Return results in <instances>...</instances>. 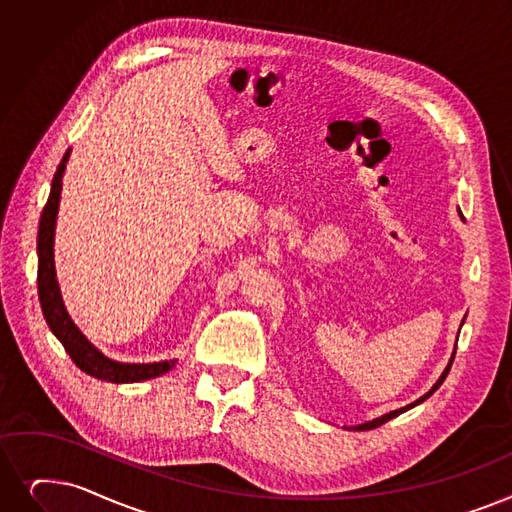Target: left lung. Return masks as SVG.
<instances>
[{"label":"left lung","mask_w":512,"mask_h":512,"mask_svg":"<svg viewBox=\"0 0 512 512\" xmlns=\"http://www.w3.org/2000/svg\"><path fill=\"white\" fill-rule=\"evenodd\" d=\"M458 215L462 217V213L458 211ZM462 324H464V320H462ZM454 355H456V347H454V353H452V358H450V362H448V366H446V370L441 372V376L437 379V383L422 395V397H418L416 402H412V404H408V406H404V408H399V410H393V412H389V414H383V416H379V418H372V420H366V422H362V425H353V427H345L347 431H370V429H376V427H381V425H385L387 420H391V418H395V416H399V414H404L406 410H410V408H414V406H418V404H422L425 402V399H429L439 387H441V383L446 381V376H448V372H450V368H452V362H454Z\"/></svg>","instance_id":"1"}]
</instances>
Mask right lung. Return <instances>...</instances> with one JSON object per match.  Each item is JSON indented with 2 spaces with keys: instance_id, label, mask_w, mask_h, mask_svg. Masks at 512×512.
I'll return each instance as SVG.
<instances>
[{
  "instance_id": "obj_1",
  "label": "right lung",
  "mask_w": 512,
  "mask_h": 512,
  "mask_svg": "<svg viewBox=\"0 0 512 512\" xmlns=\"http://www.w3.org/2000/svg\"><path fill=\"white\" fill-rule=\"evenodd\" d=\"M71 148L64 152V157L54 173L50 198L46 207H43L39 219V234H37V293L39 303L43 309V318H46L54 337L64 345L66 353L71 360L81 368L85 374L94 376V379L106 383H142L150 381L154 376H161L169 372L177 360H163V362H150V364H129L117 362L102 353L90 339H87L79 326L69 316L64 307L60 286L56 280V265H54V234H56V217L60 207V192H62V177L66 163H69Z\"/></svg>"
}]
</instances>
